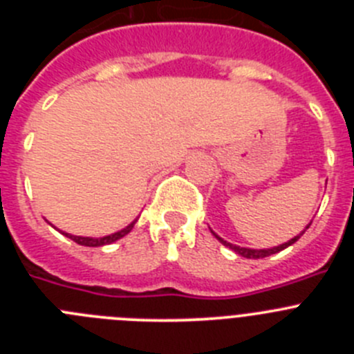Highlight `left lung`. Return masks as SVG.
I'll use <instances>...</instances> for the list:
<instances>
[{"label":"left lung","instance_id":"obj_1","mask_svg":"<svg viewBox=\"0 0 354 354\" xmlns=\"http://www.w3.org/2000/svg\"><path fill=\"white\" fill-rule=\"evenodd\" d=\"M308 228V227H306ZM214 234V232H212ZM303 234H305V230H303L301 234H299V236H296L294 237V239H290V241H287V243H283V245H280V246H274V248H268V250H252V248H241V246H236V245H230V243H227V241H223L221 239V237H218L216 236V239L220 241L221 245L223 246H228V248L230 250H234V252L236 253H239L241 257H246V259H262V257H270V255H273V253H278V252H282V250H286L287 246H290V245H294V243H296V241L299 239V237L303 236Z\"/></svg>","mask_w":354,"mask_h":354}]
</instances>
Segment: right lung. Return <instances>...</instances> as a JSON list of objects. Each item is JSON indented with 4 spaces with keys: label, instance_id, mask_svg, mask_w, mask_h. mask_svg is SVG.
Masks as SVG:
<instances>
[{
    "label": "right lung",
    "instance_id": "add662e5",
    "mask_svg": "<svg viewBox=\"0 0 354 354\" xmlns=\"http://www.w3.org/2000/svg\"><path fill=\"white\" fill-rule=\"evenodd\" d=\"M134 223H136V221H133L131 225H127L126 228H122L120 232H115V234H111V236H106V237H81V236H71V234H65V236L71 237L74 243H77V245H81V246H104V245H109V243H113V241L120 239V237L127 236V234L133 230Z\"/></svg>",
    "mask_w": 354,
    "mask_h": 354
}]
</instances>
